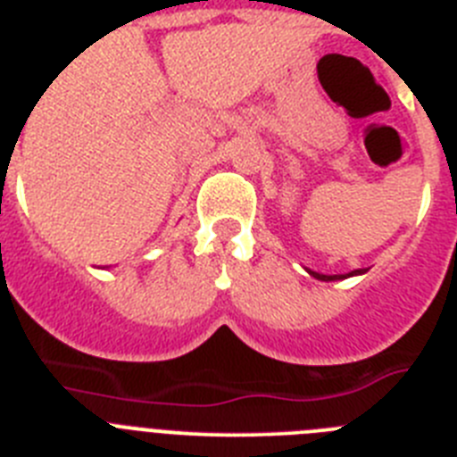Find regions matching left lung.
Masks as SVG:
<instances>
[{
	"instance_id": "obj_1",
	"label": "left lung",
	"mask_w": 457,
	"mask_h": 457,
	"mask_svg": "<svg viewBox=\"0 0 457 457\" xmlns=\"http://www.w3.org/2000/svg\"><path fill=\"white\" fill-rule=\"evenodd\" d=\"M366 270H354V272H350V274H320V272H311L309 270V274H313V277L316 278H320V281H338V278H348V277H354V274H364Z\"/></svg>"
}]
</instances>
